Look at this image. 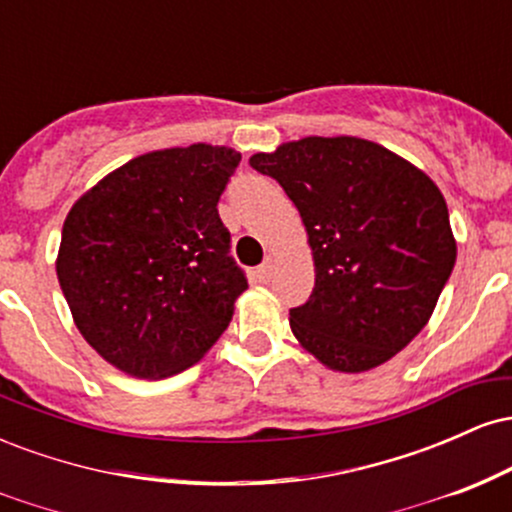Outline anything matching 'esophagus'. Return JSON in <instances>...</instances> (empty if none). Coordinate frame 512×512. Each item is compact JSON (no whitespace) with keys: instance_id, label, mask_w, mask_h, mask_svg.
<instances>
[{"instance_id":"34e87169","label":"esophagus","mask_w":512,"mask_h":512,"mask_svg":"<svg viewBox=\"0 0 512 512\" xmlns=\"http://www.w3.org/2000/svg\"><path fill=\"white\" fill-rule=\"evenodd\" d=\"M274 272H276V262H274V257H264V262L260 264V267H257V276H260V281H269L274 276Z\"/></svg>"}]
</instances>
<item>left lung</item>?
<instances>
[{"label":"left lung","mask_w":512,"mask_h":512,"mask_svg":"<svg viewBox=\"0 0 512 512\" xmlns=\"http://www.w3.org/2000/svg\"><path fill=\"white\" fill-rule=\"evenodd\" d=\"M301 214L315 289L291 332L327 368L363 373L426 327L455 267L448 204L424 170L358 137H305L255 154Z\"/></svg>","instance_id":"left-lung-1"}]
</instances>
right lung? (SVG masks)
<instances>
[{"label":"right lung","mask_w":512,"mask_h":512,"mask_svg":"<svg viewBox=\"0 0 512 512\" xmlns=\"http://www.w3.org/2000/svg\"><path fill=\"white\" fill-rule=\"evenodd\" d=\"M238 163L228 146L151 151L69 209L57 279L74 325L110 366L168 378L228 327L248 279L216 204Z\"/></svg>","instance_id":"add662e5"}]
</instances>
